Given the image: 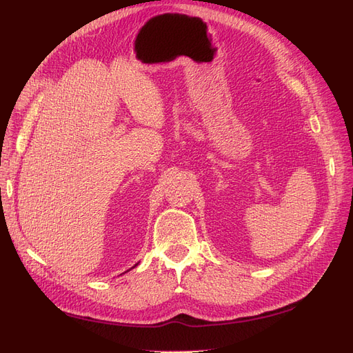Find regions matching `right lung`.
<instances>
[{
    "label": "right lung",
    "instance_id": "1",
    "mask_svg": "<svg viewBox=\"0 0 353 353\" xmlns=\"http://www.w3.org/2000/svg\"><path fill=\"white\" fill-rule=\"evenodd\" d=\"M137 265H138V263H135V265H134V266H137ZM134 266H132V268H134ZM132 268H131V270H132ZM128 271H130V270H128ZM128 271H126V272H128Z\"/></svg>",
    "mask_w": 353,
    "mask_h": 353
}]
</instances>
